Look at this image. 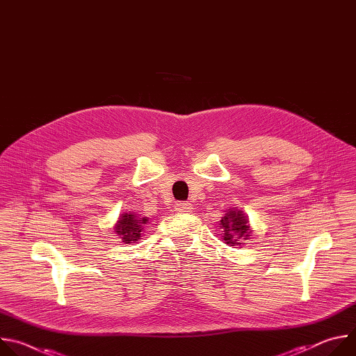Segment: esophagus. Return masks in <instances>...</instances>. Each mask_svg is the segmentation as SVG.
I'll list each match as a JSON object with an SVG mask.
<instances>
[{"instance_id":"obj_1","label":"esophagus","mask_w":356,"mask_h":356,"mask_svg":"<svg viewBox=\"0 0 356 356\" xmlns=\"http://www.w3.org/2000/svg\"><path fill=\"white\" fill-rule=\"evenodd\" d=\"M191 204L188 201H179L177 204H176V210L179 211V213H190L191 211Z\"/></svg>"}]
</instances>
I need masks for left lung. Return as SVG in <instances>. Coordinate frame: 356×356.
Instances as JSON below:
<instances>
[{
	"mask_svg": "<svg viewBox=\"0 0 356 356\" xmlns=\"http://www.w3.org/2000/svg\"><path fill=\"white\" fill-rule=\"evenodd\" d=\"M221 225L224 228V241L231 246L239 245V239H246L250 235L248 218L235 207L225 213L221 220Z\"/></svg>",
	"mask_w": 356,
	"mask_h": 356,
	"instance_id": "obj_1",
	"label": "left lung"
}]
</instances>
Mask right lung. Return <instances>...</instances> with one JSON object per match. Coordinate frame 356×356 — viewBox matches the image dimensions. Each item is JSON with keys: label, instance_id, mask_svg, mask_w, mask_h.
Here are the masks:
<instances>
[{"label": "right lung", "instance_id": "add662e5", "mask_svg": "<svg viewBox=\"0 0 356 356\" xmlns=\"http://www.w3.org/2000/svg\"><path fill=\"white\" fill-rule=\"evenodd\" d=\"M146 221V218H139L136 214H122L115 227V232L121 235L122 242L135 243L138 239H140V232Z\"/></svg>", "mask_w": 356, "mask_h": 356}]
</instances>
